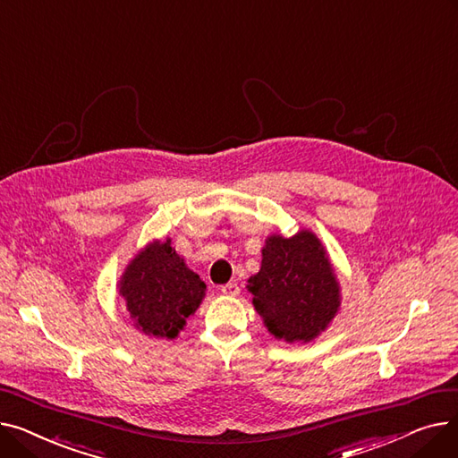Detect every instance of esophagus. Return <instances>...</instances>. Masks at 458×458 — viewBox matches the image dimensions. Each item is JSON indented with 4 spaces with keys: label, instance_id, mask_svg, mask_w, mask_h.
I'll list each match as a JSON object with an SVG mask.
<instances>
[{
    "label": "esophagus",
    "instance_id": "34e87169",
    "mask_svg": "<svg viewBox=\"0 0 458 458\" xmlns=\"http://www.w3.org/2000/svg\"><path fill=\"white\" fill-rule=\"evenodd\" d=\"M221 292L225 293V295H230V297H235L237 293H239V285L235 284V282H228V284H225L223 287H221Z\"/></svg>",
    "mask_w": 458,
    "mask_h": 458
}]
</instances>
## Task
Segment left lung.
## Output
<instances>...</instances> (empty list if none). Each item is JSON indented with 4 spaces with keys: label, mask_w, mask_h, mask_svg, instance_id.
Wrapping results in <instances>:
<instances>
[{
    "label": "left lung",
    "mask_w": 458,
    "mask_h": 458,
    "mask_svg": "<svg viewBox=\"0 0 458 458\" xmlns=\"http://www.w3.org/2000/svg\"><path fill=\"white\" fill-rule=\"evenodd\" d=\"M261 269L249 280L252 304L278 340L308 344L327 328L340 306V285L319 239L299 232L271 235Z\"/></svg>",
    "instance_id": "left-lung-1"
}]
</instances>
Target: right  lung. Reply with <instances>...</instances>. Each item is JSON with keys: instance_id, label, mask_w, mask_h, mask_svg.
Returning <instances> with one entry per match:
<instances>
[{"instance_id": "add662e5", "label": "right lung", "mask_w": 458, "mask_h": 458, "mask_svg": "<svg viewBox=\"0 0 458 458\" xmlns=\"http://www.w3.org/2000/svg\"><path fill=\"white\" fill-rule=\"evenodd\" d=\"M204 292L206 284L185 267L171 239L144 249L120 280V293L135 327L166 340L176 338L185 319L200 306Z\"/></svg>"}]
</instances>
